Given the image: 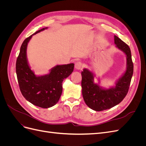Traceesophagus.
<instances>
[{
  "mask_svg": "<svg viewBox=\"0 0 146 146\" xmlns=\"http://www.w3.org/2000/svg\"><path fill=\"white\" fill-rule=\"evenodd\" d=\"M83 67V64L81 62H77L75 64V68L77 70H81Z\"/></svg>",
  "mask_w": 146,
  "mask_h": 146,
  "instance_id": "obj_1",
  "label": "esophagus"
}]
</instances>
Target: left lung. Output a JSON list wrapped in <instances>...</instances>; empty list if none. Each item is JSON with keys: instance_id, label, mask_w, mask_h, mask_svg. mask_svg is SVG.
Wrapping results in <instances>:
<instances>
[{"instance_id": "obj_1", "label": "left lung", "mask_w": 146, "mask_h": 146, "mask_svg": "<svg viewBox=\"0 0 146 146\" xmlns=\"http://www.w3.org/2000/svg\"><path fill=\"white\" fill-rule=\"evenodd\" d=\"M114 44L119 50L126 56V69L117 79L115 85L109 88L100 85V81L95 83L96 74L87 68L82 72V90L85 102L88 107L96 111L111 108L119 104L124 99L129 91L133 73V64L131 60L130 48L120 38L114 35Z\"/></svg>"}]
</instances>
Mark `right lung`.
<instances>
[{
  "mask_svg": "<svg viewBox=\"0 0 146 146\" xmlns=\"http://www.w3.org/2000/svg\"><path fill=\"white\" fill-rule=\"evenodd\" d=\"M48 27L43 28L26 38L22 44L17 58L16 71L22 94L29 102L37 107L48 108L58 102L62 93V82L74 70V64L56 65L49 73L36 76L31 69L27 56L28 43L34 35Z\"/></svg>",
  "mask_w": 146,
  "mask_h": 146,
  "instance_id": "right-lung-1",
  "label": "right lung"
}]
</instances>
